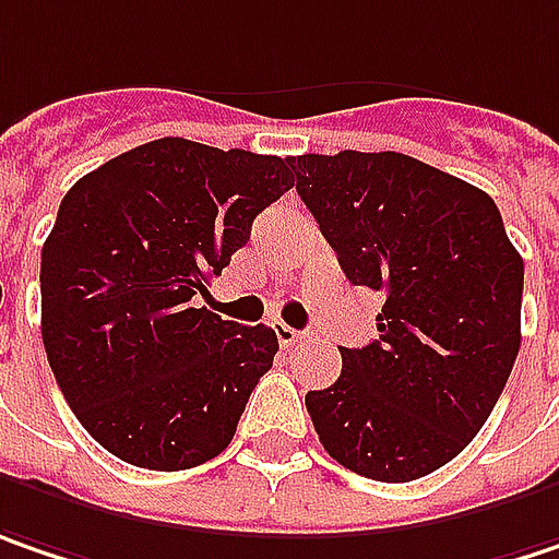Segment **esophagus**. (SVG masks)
<instances>
[{"label":"esophagus","mask_w":559,"mask_h":559,"mask_svg":"<svg viewBox=\"0 0 559 559\" xmlns=\"http://www.w3.org/2000/svg\"><path fill=\"white\" fill-rule=\"evenodd\" d=\"M275 335H278V345L284 347L297 345L300 338H307V332H297V329H290L287 322H275Z\"/></svg>","instance_id":"esophagus-1"}]
</instances>
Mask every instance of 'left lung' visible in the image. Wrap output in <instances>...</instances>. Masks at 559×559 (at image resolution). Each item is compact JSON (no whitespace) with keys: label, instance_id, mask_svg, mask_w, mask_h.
<instances>
[{"label":"left lung","instance_id":"left-lung-1","mask_svg":"<svg viewBox=\"0 0 559 559\" xmlns=\"http://www.w3.org/2000/svg\"><path fill=\"white\" fill-rule=\"evenodd\" d=\"M297 192L350 284L385 297L377 342L338 347L307 392L319 443L350 472L405 484L477 437L522 345V255L493 199L395 151L290 157Z\"/></svg>","mask_w":559,"mask_h":559}]
</instances>
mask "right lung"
<instances>
[{"label": "right lung", "mask_w": 559, "mask_h": 559, "mask_svg": "<svg viewBox=\"0 0 559 559\" xmlns=\"http://www.w3.org/2000/svg\"><path fill=\"white\" fill-rule=\"evenodd\" d=\"M290 186L287 157L157 139L66 192L40 255V332L69 408L116 459L182 472L230 445L278 335L192 297Z\"/></svg>", "instance_id": "1"}]
</instances>
